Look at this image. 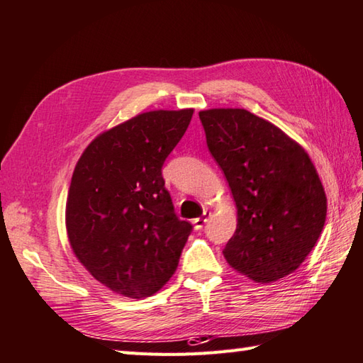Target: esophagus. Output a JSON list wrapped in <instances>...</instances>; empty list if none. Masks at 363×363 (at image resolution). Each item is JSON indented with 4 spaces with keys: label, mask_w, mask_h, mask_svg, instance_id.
Masks as SVG:
<instances>
[{
    "label": "esophagus",
    "mask_w": 363,
    "mask_h": 363,
    "mask_svg": "<svg viewBox=\"0 0 363 363\" xmlns=\"http://www.w3.org/2000/svg\"><path fill=\"white\" fill-rule=\"evenodd\" d=\"M208 216H210V213H208V212H204V216H202V218H196V220L191 221L193 227H195V230H201L202 227H204V224L208 221Z\"/></svg>",
    "instance_id": "1"
}]
</instances>
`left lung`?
<instances>
[{"label":"left lung","instance_id":"left-lung-1","mask_svg":"<svg viewBox=\"0 0 363 363\" xmlns=\"http://www.w3.org/2000/svg\"><path fill=\"white\" fill-rule=\"evenodd\" d=\"M207 147L237 206L224 258L257 283L292 274L323 230L326 195L309 155L274 123L242 108L199 111Z\"/></svg>","mask_w":363,"mask_h":363}]
</instances>
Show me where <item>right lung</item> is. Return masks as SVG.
<instances>
[{"instance_id": "1", "label": "right lung", "mask_w": 363, "mask_h": 363, "mask_svg": "<svg viewBox=\"0 0 363 363\" xmlns=\"http://www.w3.org/2000/svg\"><path fill=\"white\" fill-rule=\"evenodd\" d=\"M193 108L131 117L92 140L74 168L66 232L74 255L116 294L143 298L170 280L191 224L174 215L162 165Z\"/></svg>"}]
</instances>
